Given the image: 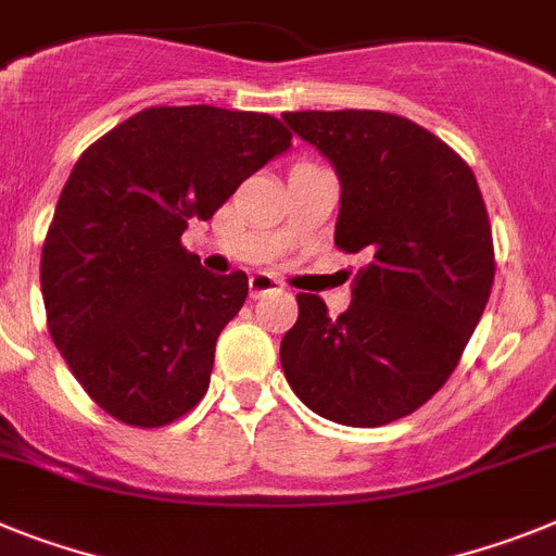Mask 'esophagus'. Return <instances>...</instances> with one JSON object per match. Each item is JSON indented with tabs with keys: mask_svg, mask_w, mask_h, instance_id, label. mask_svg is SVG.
<instances>
[{
	"mask_svg": "<svg viewBox=\"0 0 556 556\" xmlns=\"http://www.w3.org/2000/svg\"><path fill=\"white\" fill-rule=\"evenodd\" d=\"M275 289H281V281H278V278H273V275H267V273L250 275V298L267 295V292H275Z\"/></svg>",
	"mask_w": 556,
	"mask_h": 556,
	"instance_id": "esophagus-1",
	"label": "esophagus"
}]
</instances>
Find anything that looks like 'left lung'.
Instances as JSON below:
<instances>
[{"mask_svg":"<svg viewBox=\"0 0 556 556\" xmlns=\"http://www.w3.org/2000/svg\"><path fill=\"white\" fill-rule=\"evenodd\" d=\"M340 179L334 244L363 253L351 306L298 295L281 365L298 400L349 427L414 414L476 331L492 281L490 216L476 174L450 146L388 112H287Z\"/></svg>","mask_w":556,"mask_h":556,"instance_id":"left-lung-1","label":"left lung"}]
</instances>
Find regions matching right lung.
Here are the masks:
<instances>
[{"label":"right lung","instance_id":"1","mask_svg":"<svg viewBox=\"0 0 556 556\" xmlns=\"http://www.w3.org/2000/svg\"><path fill=\"white\" fill-rule=\"evenodd\" d=\"M289 146L258 112L151 106L80 154L41 250V295L52 343L109 416L163 427L205 396L247 275L207 273L179 239Z\"/></svg>","mask_w":556,"mask_h":556}]
</instances>
